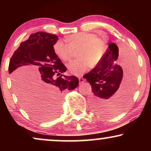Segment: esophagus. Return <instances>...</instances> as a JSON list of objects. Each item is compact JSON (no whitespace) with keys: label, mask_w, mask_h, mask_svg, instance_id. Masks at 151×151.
<instances>
[{"label":"esophagus","mask_w":151,"mask_h":151,"mask_svg":"<svg viewBox=\"0 0 151 151\" xmlns=\"http://www.w3.org/2000/svg\"><path fill=\"white\" fill-rule=\"evenodd\" d=\"M84 81H85V80H84V78H82V77H80V78H79V82H80V84L83 83V82H84Z\"/></svg>","instance_id":"obj_1"}]
</instances>
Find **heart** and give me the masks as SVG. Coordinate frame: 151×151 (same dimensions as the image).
Wrapping results in <instances>:
<instances>
[{
  "label": "heart",
  "mask_w": 151,
  "mask_h": 151,
  "mask_svg": "<svg viewBox=\"0 0 151 151\" xmlns=\"http://www.w3.org/2000/svg\"><path fill=\"white\" fill-rule=\"evenodd\" d=\"M66 44L58 40L53 45V52L64 62L71 60L77 53L79 57L67 65L72 74L82 75L88 67L94 68L102 60L107 49V41L104 38L97 37L88 32L76 33L66 37Z\"/></svg>",
  "instance_id": "heart-1"
}]
</instances>
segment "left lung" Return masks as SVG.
Instances as JSON below:
<instances>
[{"label":"left lung","instance_id":"8db88e82","mask_svg":"<svg viewBox=\"0 0 151 151\" xmlns=\"http://www.w3.org/2000/svg\"><path fill=\"white\" fill-rule=\"evenodd\" d=\"M119 53L117 45L111 43L98 65L84 76L92 88L91 107L102 116H111L122 111L129 104L134 91L135 58L129 50L123 49L117 61ZM122 67L126 71L124 82L121 81Z\"/></svg>","mask_w":151,"mask_h":151}]
</instances>
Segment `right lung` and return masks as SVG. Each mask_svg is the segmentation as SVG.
I'll return each mask as SVG.
<instances>
[{
  "label": "right lung",
  "mask_w": 151,
  "mask_h": 151,
  "mask_svg": "<svg viewBox=\"0 0 151 151\" xmlns=\"http://www.w3.org/2000/svg\"><path fill=\"white\" fill-rule=\"evenodd\" d=\"M58 36L46 32L31 34L14 51L9 65V73L16 95L24 109L32 117L49 120L60 111L62 97L79 84L76 76L63 75L67 68L53 52ZM39 67L41 73L33 88L28 77L21 74L22 65Z\"/></svg>",
  "instance_id": "add662e5"
}]
</instances>
